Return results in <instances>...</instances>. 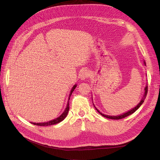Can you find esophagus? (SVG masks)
<instances>
[{
	"label": "esophagus",
	"instance_id": "1",
	"mask_svg": "<svg viewBox=\"0 0 160 160\" xmlns=\"http://www.w3.org/2000/svg\"><path fill=\"white\" fill-rule=\"evenodd\" d=\"M90 75H91L90 72L88 69H83L81 72L80 77H81V79L82 80H84V79L89 78Z\"/></svg>",
	"mask_w": 160,
	"mask_h": 160
}]
</instances>
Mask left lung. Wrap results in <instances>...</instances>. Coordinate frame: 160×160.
<instances>
[{
  "label": "left lung",
  "mask_w": 160,
  "mask_h": 160,
  "mask_svg": "<svg viewBox=\"0 0 160 160\" xmlns=\"http://www.w3.org/2000/svg\"><path fill=\"white\" fill-rule=\"evenodd\" d=\"M148 85H147L146 87V88H145L144 95L143 96V98H142V100L140 101V102L138 103V105L136 106V107L134 108L133 109L128 111L127 113H123V115H118V116H109V115H104V114L101 113L100 112V111H99L98 109H97L96 108H95V109H96L97 111H98V112H99L101 115L103 116V117H105V118H106L111 119H123V118H125V117H128V116H129V115H132V113H133L135 112V111H136L137 109H139V108L140 107V106H141L142 104L144 102V100H145V99H146V95H147V93H148Z\"/></svg>",
  "instance_id": "8db88e82"
}]
</instances>
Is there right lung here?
<instances>
[{
    "label": "right lung",
    "instance_id": "right-lung-1",
    "mask_svg": "<svg viewBox=\"0 0 160 160\" xmlns=\"http://www.w3.org/2000/svg\"><path fill=\"white\" fill-rule=\"evenodd\" d=\"M77 87L76 85H75L73 86V88H72L71 91V93L69 94V100L70 99V97L72 94V92H73L74 89H75V88ZM69 101H68V103H67V108L65 110V111L63 113H62V115L60 116V117L57 118V119H55L53 120H51L50 121V122H46V123H31L34 125H38V126H48V125H55V124H57L58 123H59L61 122H62V120H63L66 117L67 114H68V112H69Z\"/></svg>",
    "mask_w": 160,
    "mask_h": 160
}]
</instances>
